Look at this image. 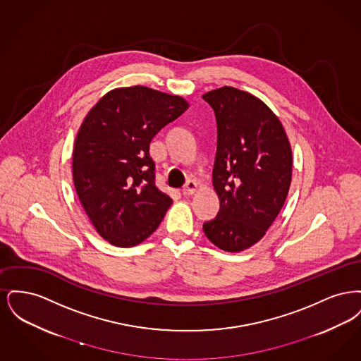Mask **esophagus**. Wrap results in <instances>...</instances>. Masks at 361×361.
<instances>
[{
	"instance_id": "esophagus-1",
	"label": "esophagus",
	"mask_w": 361,
	"mask_h": 361,
	"mask_svg": "<svg viewBox=\"0 0 361 361\" xmlns=\"http://www.w3.org/2000/svg\"><path fill=\"white\" fill-rule=\"evenodd\" d=\"M196 190H197V184L193 180H189V181H187V184L184 185V188H183V195L184 196H189V195H193Z\"/></svg>"
}]
</instances>
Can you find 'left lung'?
Instances as JSON below:
<instances>
[{"instance_id":"1","label":"left lung","mask_w":361,"mask_h":361,"mask_svg":"<svg viewBox=\"0 0 361 361\" xmlns=\"http://www.w3.org/2000/svg\"><path fill=\"white\" fill-rule=\"evenodd\" d=\"M203 99L218 124L212 184L221 202L216 218L203 230L215 246L237 253L257 243L284 206L291 145L281 121L256 96L222 86Z\"/></svg>"}]
</instances>
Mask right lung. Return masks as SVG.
Masks as SVG:
<instances>
[{"label":"right lung","mask_w":361,"mask_h":361,"mask_svg":"<svg viewBox=\"0 0 361 361\" xmlns=\"http://www.w3.org/2000/svg\"><path fill=\"white\" fill-rule=\"evenodd\" d=\"M181 96L118 87L87 112L73 150V180L96 231L131 247L150 237L172 199L155 187L152 139L188 109Z\"/></svg>","instance_id":"1"}]
</instances>
